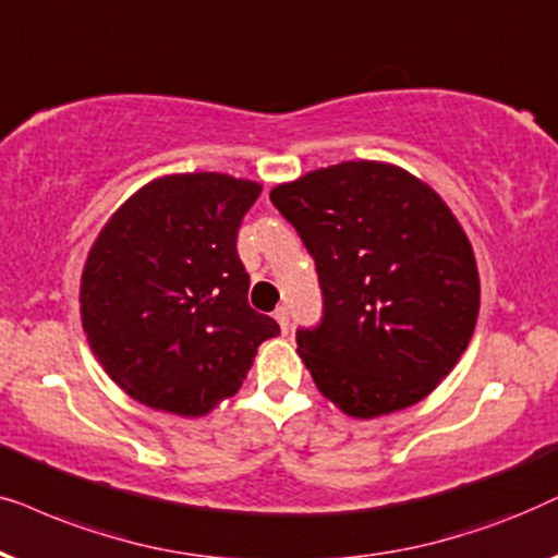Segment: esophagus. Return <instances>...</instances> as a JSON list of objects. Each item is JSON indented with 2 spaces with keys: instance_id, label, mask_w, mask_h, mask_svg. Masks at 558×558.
<instances>
[{
  "instance_id": "obj_1",
  "label": "esophagus",
  "mask_w": 558,
  "mask_h": 558,
  "mask_svg": "<svg viewBox=\"0 0 558 558\" xmlns=\"http://www.w3.org/2000/svg\"><path fill=\"white\" fill-rule=\"evenodd\" d=\"M275 322H278V326H280V331H283V333H288V329H291V322H288V308H283V306H280V308H275Z\"/></svg>"
}]
</instances>
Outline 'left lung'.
<instances>
[{
	"instance_id": "left-lung-1",
	"label": "left lung",
	"mask_w": 558,
	"mask_h": 558,
	"mask_svg": "<svg viewBox=\"0 0 558 558\" xmlns=\"http://www.w3.org/2000/svg\"><path fill=\"white\" fill-rule=\"evenodd\" d=\"M270 202L316 259L324 318L299 331V354L322 396L362 421L430 396L480 314L477 259L447 202L383 160L311 170Z\"/></svg>"
}]
</instances>
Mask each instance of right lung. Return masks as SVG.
Returning a JSON list of instances; mask_svg holds the SVG:
<instances>
[{
	"label": "right lung",
	"instance_id": "obj_1",
	"mask_svg": "<svg viewBox=\"0 0 558 558\" xmlns=\"http://www.w3.org/2000/svg\"><path fill=\"white\" fill-rule=\"evenodd\" d=\"M263 185L170 173L107 219L81 272V324L99 365L137 403L202 418L242 388L280 326L247 303L236 229Z\"/></svg>",
	"mask_w": 558,
	"mask_h": 558
}]
</instances>
